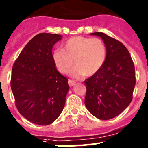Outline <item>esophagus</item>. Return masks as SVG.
Listing matches in <instances>:
<instances>
[{
  "mask_svg": "<svg viewBox=\"0 0 148 148\" xmlns=\"http://www.w3.org/2000/svg\"><path fill=\"white\" fill-rule=\"evenodd\" d=\"M75 81H73V80H71V79H69V81H68V84L70 87H73V85H75Z\"/></svg>",
  "mask_w": 148,
  "mask_h": 148,
  "instance_id": "obj_1",
  "label": "esophagus"
}]
</instances>
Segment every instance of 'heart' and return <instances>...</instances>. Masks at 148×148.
Returning a JSON list of instances; mask_svg holds the SVG:
<instances>
[{
  "label": "heart",
  "instance_id": "obj_1",
  "mask_svg": "<svg viewBox=\"0 0 148 148\" xmlns=\"http://www.w3.org/2000/svg\"><path fill=\"white\" fill-rule=\"evenodd\" d=\"M53 57L60 73H68L75 62L76 66L70 73L72 76H91L98 73L105 64L107 49L102 39L76 36L67 40L63 50H56Z\"/></svg>",
  "mask_w": 148,
  "mask_h": 148
}]
</instances>
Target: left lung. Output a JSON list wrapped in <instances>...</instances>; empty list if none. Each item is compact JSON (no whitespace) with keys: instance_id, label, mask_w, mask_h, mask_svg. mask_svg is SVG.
<instances>
[{"instance_id":"1","label":"left lung","mask_w":148,"mask_h":148,"mask_svg":"<svg viewBox=\"0 0 148 148\" xmlns=\"http://www.w3.org/2000/svg\"><path fill=\"white\" fill-rule=\"evenodd\" d=\"M91 35L103 39L107 57L101 70L85 80V103L92 115L107 120L120 114L131 103L135 85V66L120 41L103 32Z\"/></svg>"}]
</instances>
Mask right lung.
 Returning <instances> with one entry per match:
<instances>
[{"mask_svg":"<svg viewBox=\"0 0 148 148\" xmlns=\"http://www.w3.org/2000/svg\"><path fill=\"white\" fill-rule=\"evenodd\" d=\"M62 36L40 33L13 63L10 86L19 113L31 123L49 125L60 115L69 91L68 79L57 71L52 48Z\"/></svg>","mask_w":148,"mask_h":148,"instance_id":"1","label":"right lung"}]
</instances>
